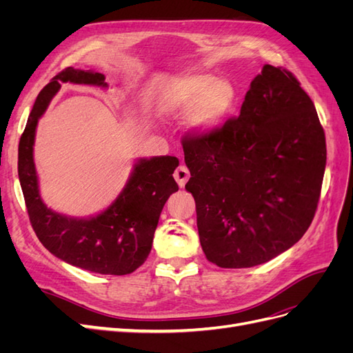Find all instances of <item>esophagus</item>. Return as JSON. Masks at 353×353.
<instances>
[{
  "label": "esophagus",
  "instance_id": "34e87169",
  "mask_svg": "<svg viewBox=\"0 0 353 353\" xmlns=\"http://www.w3.org/2000/svg\"><path fill=\"white\" fill-rule=\"evenodd\" d=\"M174 178L176 179L178 185H179L181 188H183V187L185 185L187 181H188V178H190V170L187 169V166L181 165V166H178V168L175 169V172H174Z\"/></svg>",
  "mask_w": 353,
  "mask_h": 353
}]
</instances>
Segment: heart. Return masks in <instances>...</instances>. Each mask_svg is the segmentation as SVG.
Segmentation results:
<instances>
[{
  "label": "heart",
  "mask_w": 353,
  "mask_h": 353,
  "mask_svg": "<svg viewBox=\"0 0 353 353\" xmlns=\"http://www.w3.org/2000/svg\"><path fill=\"white\" fill-rule=\"evenodd\" d=\"M160 109L170 114L187 113L188 126L199 134L218 128L236 103V90L209 73H184L170 79L160 92Z\"/></svg>",
  "instance_id": "obj_1"
}]
</instances>
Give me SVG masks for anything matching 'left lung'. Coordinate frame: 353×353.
Returning a JSON list of instances; mask_svg holds the SVG:
<instances>
[{
    "instance_id": "1",
    "label": "left lung",
    "mask_w": 353,
    "mask_h": 353,
    "mask_svg": "<svg viewBox=\"0 0 353 353\" xmlns=\"http://www.w3.org/2000/svg\"><path fill=\"white\" fill-rule=\"evenodd\" d=\"M208 261L250 268L302 239L318 206L325 135L315 105L292 72L265 65L239 117L183 140Z\"/></svg>"
}]
</instances>
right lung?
<instances>
[{
	"label": "right lung",
	"instance_id": "obj_1",
	"mask_svg": "<svg viewBox=\"0 0 353 353\" xmlns=\"http://www.w3.org/2000/svg\"><path fill=\"white\" fill-rule=\"evenodd\" d=\"M103 73L68 68L41 90L19 143V179L37 237L56 258L95 274L126 275L145 262L166 200L178 191L174 156L140 159L122 193L91 218H72L47 208L39 196L34 163L39 117L60 90V82L108 87Z\"/></svg>",
	"mask_w": 353,
	"mask_h": 353
}]
</instances>
